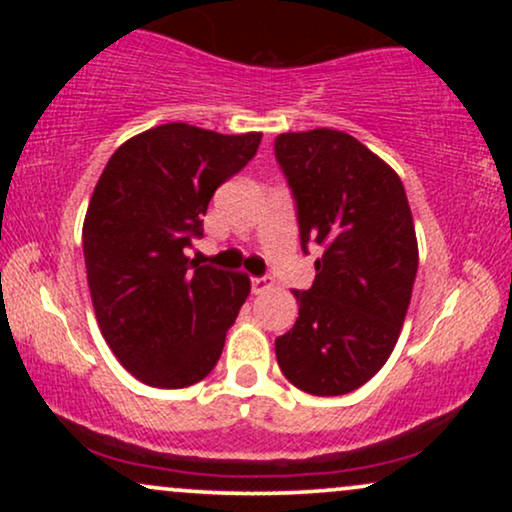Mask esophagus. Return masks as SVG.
<instances>
[{"label": "esophagus", "mask_w": 512, "mask_h": 512, "mask_svg": "<svg viewBox=\"0 0 512 512\" xmlns=\"http://www.w3.org/2000/svg\"><path fill=\"white\" fill-rule=\"evenodd\" d=\"M250 286H252V293H257V296H260V293H267L269 289H272V286H274V276H269V274L252 276Z\"/></svg>", "instance_id": "1"}]
</instances>
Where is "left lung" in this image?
<instances>
[{
    "label": "left lung",
    "mask_w": 512,
    "mask_h": 512,
    "mask_svg": "<svg viewBox=\"0 0 512 512\" xmlns=\"http://www.w3.org/2000/svg\"><path fill=\"white\" fill-rule=\"evenodd\" d=\"M274 156L296 204L301 250L320 245L315 281L296 293L298 320L276 337L286 380L317 397L368 383L395 349L419 250L402 180L337 129L286 132Z\"/></svg>",
    "instance_id": "obj_1"
}]
</instances>
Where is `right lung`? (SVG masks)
<instances>
[{
    "label": "right lung",
    "instance_id": "1",
    "mask_svg": "<svg viewBox=\"0 0 512 512\" xmlns=\"http://www.w3.org/2000/svg\"><path fill=\"white\" fill-rule=\"evenodd\" d=\"M262 134L168 122L110 156L84 221L88 289L117 361L151 387L195 385L219 361L250 293L245 274L187 257L214 192L255 158Z\"/></svg>",
    "mask_w": 512,
    "mask_h": 512
}]
</instances>
